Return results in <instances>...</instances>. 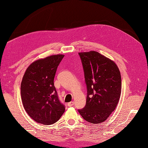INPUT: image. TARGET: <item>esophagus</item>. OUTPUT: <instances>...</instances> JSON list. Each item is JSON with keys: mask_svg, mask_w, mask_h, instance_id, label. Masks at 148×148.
<instances>
[{"mask_svg": "<svg viewBox=\"0 0 148 148\" xmlns=\"http://www.w3.org/2000/svg\"><path fill=\"white\" fill-rule=\"evenodd\" d=\"M74 101H71V102H69V103H68V106H72L74 105Z\"/></svg>", "mask_w": 148, "mask_h": 148, "instance_id": "obj_1", "label": "esophagus"}]
</instances>
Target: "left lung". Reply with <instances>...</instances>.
Returning <instances> with one entry per match:
<instances>
[{
    "label": "left lung",
    "instance_id": "1",
    "mask_svg": "<svg viewBox=\"0 0 148 148\" xmlns=\"http://www.w3.org/2000/svg\"><path fill=\"white\" fill-rule=\"evenodd\" d=\"M85 73L87 96L78 112L92 124L105 121L115 110L121 94V76L114 61L97 51L79 53Z\"/></svg>",
    "mask_w": 148,
    "mask_h": 148
}]
</instances>
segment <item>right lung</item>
Segmentation results:
<instances>
[{
    "instance_id": "obj_1",
    "label": "right lung",
    "mask_w": 148,
    "mask_h": 148,
    "mask_svg": "<svg viewBox=\"0 0 148 148\" xmlns=\"http://www.w3.org/2000/svg\"><path fill=\"white\" fill-rule=\"evenodd\" d=\"M63 54H54L34 61L23 76L20 92L26 112L36 123L51 125L65 112L54 85L55 74Z\"/></svg>"
}]
</instances>
